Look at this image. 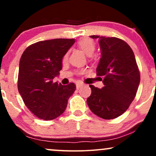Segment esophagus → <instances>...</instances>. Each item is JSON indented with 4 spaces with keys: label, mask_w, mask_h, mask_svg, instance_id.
<instances>
[{
    "label": "esophagus",
    "mask_w": 156,
    "mask_h": 156,
    "mask_svg": "<svg viewBox=\"0 0 156 156\" xmlns=\"http://www.w3.org/2000/svg\"><path fill=\"white\" fill-rule=\"evenodd\" d=\"M84 84L83 83H80V82H78V83H76V88L79 89L80 87H81L82 86H83Z\"/></svg>",
    "instance_id": "1"
}]
</instances>
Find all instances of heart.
Instances as JSON below:
<instances>
[{
	"label": "heart",
	"mask_w": 156,
	"mask_h": 156,
	"mask_svg": "<svg viewBox=\"0 0 156 156\" xmlns=\"http://www.w3.org/2000/svg\"><path fill=\"white\" fill-rule=\"evenodd\" d=\"M78 45L87 55H92L95 51V43L92 39L89 38H83L78 42ZM68 57V53H66L64 56V60H66Z\"/></svg>",
	"instance_id": "b5f03b06"
}]
</instances>
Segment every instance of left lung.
I'll list each match as a JSON object with an SVG mask.
<instances>
[{
	"label": "left lung",
	"instance_id": "left-lung-1",
	"mask_svg": "<svg viewBox=\"0 0 156 156\" xmlns=\"http://www.w3.org/2000/svg\"><path fill=\"white\" fill-rule=\"evenodd\" d=\"M99 39L101 58L97 76L103 77L102 89L89 85L92 94L87 102L92 112L105 119L117 118L135 98L140 83V73L132 49L117 37L90 36ZM102 80V78H101Z\"/></svg>",
	"mask_w": 156,
	"mask_h": 156
}]
</instances>
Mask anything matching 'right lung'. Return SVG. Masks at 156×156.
Instances as JSON below:
<instances>
[{"label": "right lung", "instance_id": "add662e5", "mask_svg": "<svg viewBox=\"0 0 156 156\" xmlns=\"http://www.w3.org/2000/svg\"><path fill=\"white\" fill-rule=\"evenodd\" d=\"M74 39H54L32 44L25 50L19 64L17 88L27 108L39 119L52 120L65 111L75 83L53 82L62 68V58Z\"/></svg>", "mask_w": 156, "mask_h": 156}]
</instances>
